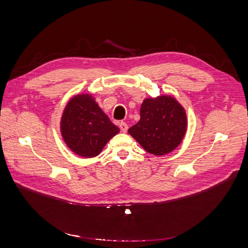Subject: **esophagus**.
<instances>
[{"label":"esophagus","mask_w":248,"mask_h":248,"mask_svg":"<svg viewBox=\"0 0 248 248\" xmlns=\"http://www.w3.org/2000/svg\"><path fill=\"white\" fill-rule=\"evenodd\" d=\"M119 127H120V129H121V131L122 132H127V129H128V125H127L125 122H121L119 124Z\"/></svg>","instance_id":"obj_1"}]
</instances>
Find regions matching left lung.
<instances>
[{
    "instance_id": "8db88e82",
    "label": "left lung",
    "mask_w": 248,
    "mask_h": 248,
    "mask_svg": "<svg viewBox=\"0 0 248 248\" xmlns=\"http://www.w3.org/2000/svg\"><path fill=\"white\" fill-rule=\"evenodd\" d=\"M186 127L184 108L172 97L160 96L144 100L140 121L128 132L147 152L164 155L180 145Z\"/></svg>"
}]
</instances>
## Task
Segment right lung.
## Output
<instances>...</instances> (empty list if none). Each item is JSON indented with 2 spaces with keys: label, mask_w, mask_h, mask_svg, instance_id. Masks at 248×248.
<instances>
[{
  "label": "right lung",
  "mask_w": 248,
  "mask_h": 248,
  "mask_svg": "<svg viewBox=\"0 0 248 248\" xmlns=\"http://www.w3.org/2000/svg\"><path fill=\"white\" fill-rule=\"evenodd\" d=\"M120 131L89 94L77 95L67 104L62 120V137L72 151L82 157L98 155Z\"/></svg>",
  "instance_id": "obj_1"
}]
</instances>
